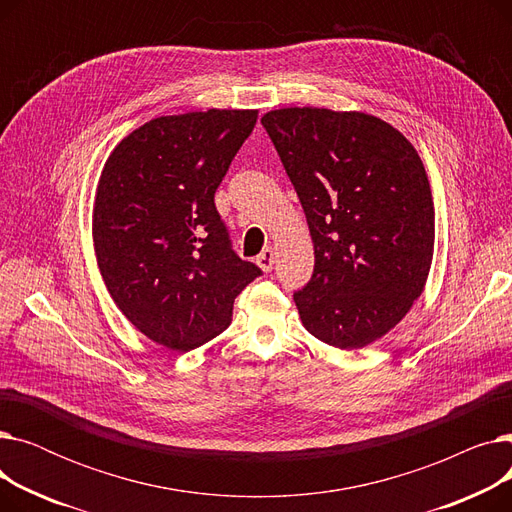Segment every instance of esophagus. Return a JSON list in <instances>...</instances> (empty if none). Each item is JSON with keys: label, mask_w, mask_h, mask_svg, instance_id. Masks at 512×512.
<instances>
[{"label": "esophagus", "mask_w": 512, "mask_h": 512, "mask_svg": "<svg viewBox=\"0 0 512 512\" xmlns=\"http://www.w3.org/2000/svg\"><path fill=\"white\" fill-rule=\"evenodd\" d=\"M274 261H276V253L272 247H265L259 255H257V265L265 274H270L274 270Z\"/></svg>", "instance_id": "esophagus-1"}]
</instances>
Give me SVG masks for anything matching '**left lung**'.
<instances>
[{"label":"left lung","instance_id":"1","mask_svg":"<svg viewBox=\"0 0 512 512\" xmlns=\"http://www.w3.org/2000/svg\"><path fill=\"white\" fill-rule=\"evenodd\" d=\"M299 195L315 267L294 292L303 326L344 351L409 313L434 257V199L415 147L363 112L282 107L261 118Z\"/></svg>","mask_w":512,"mask_h":512}]
</instances>
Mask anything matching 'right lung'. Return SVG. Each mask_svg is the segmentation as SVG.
Masks as SVG:
<instances>
[{
	"label": "right lung",
	"mask_w": 512,
	"mask_h": 512,
	"mask_svg": "<svg viewBox=\"0 0 512 512\" xmlns=\"http://www.w3.org/2000/svg\"><path fill=\"white\" fill-rule=\"evenodd\" d=\"M257 110L159 116L107 157L93 245L118 309L149 340L193 351L222 334L234 299L261 270L230 247L213 195Z\"/></svg>",
	"instance_id": "1"
}]
</instances>
